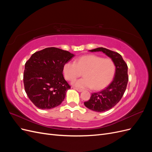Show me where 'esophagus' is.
<instances>
[{
    "label": "esophagus",
    "mask_w": 152,
    "mask_h": 152,
    "mask_svg": "<svg viewBox=\"0 0 152 152\" xmlns=\"http://www.w3.org/2000/svg\"><path fill=\"white\" fill-rule=\"evenodd\" d=\"M75 90H77V91H79V92H82V91H83V90H82V89H79V88H76V87H75V88H74Z\"/></svg>",
    "instance_id": "obj_1"
}]
</instances>
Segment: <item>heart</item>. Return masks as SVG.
Returning a JSON list of instances; mask_svg holds the SVG:
<instances>
[{
  "mask_svg": "<svg viewBox=\"0 0 152 152\" xmlns=\"http://www.w3.org/2000/svg\"><path fill=\"white\" fill-rule=\"evenodd\" d=\"M63 72L65 79L69 81L75 80L84 73V77L74 82L73 84L82 89L100 90L112 80L115 65L112 59L89 54L80 57L75 62H66L63 66Z\"/></svg>",
  "mask_w": 152,
  "mask_h": 152,
  "instance_id": "heart-1",
  "label": "heart"
}]
</instances>
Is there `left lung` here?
I'll use <instances>...</instances> for the list:
<instances>
[{"instance_id": "obj_1", "label": "left lung", "mask_w": 152, "mask_h": 152, "mask_svg": "<svg viewBox=\"0 0 152 152\" xmlns=\"http://www.w3.org/2000/svg\"><path fill=\"white\" fill-rule=\"evenodd\" d=\"M90 51L103 52L111 58L115 65V77L111 83L104 89L92 94L90 99L84 102L86 107L91 110L98 112H106L120 102L125 93L129 80L127 65L121 55L113 50L98 48Z\"/></svg>"}]
</instances>
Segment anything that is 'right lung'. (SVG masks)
I'll return each instance as SVG.
<instances>
[{
  "instance_id": "obj_1",
  "label": "right lung",
  "mask_w": 152,
  "mask_h": 152,
  "mask_svg": "<svg viewBox=\"0 0 152 152\" xmlns=\"http://www.w3.org/2000/svg\"><path fill=\"white\" fill-rule=\"evenodd\" d=\"M73 56L67 50L52 47L34 53L26 62L25 90L37 107L50 109L62 103L71 87L64 79L63 66Z\"/></svg>"
}]
</instances>
